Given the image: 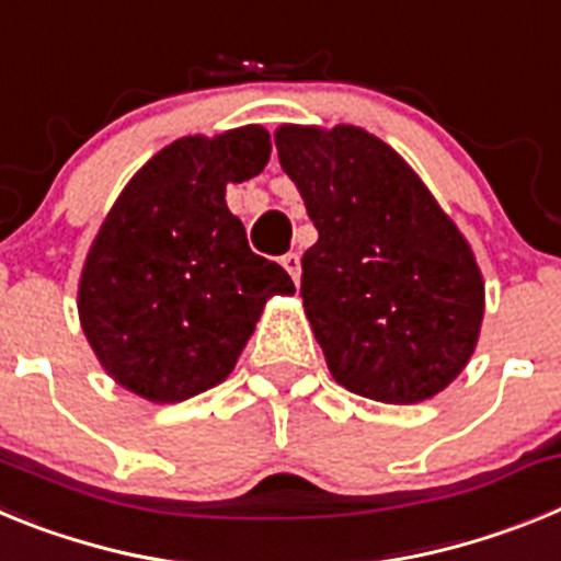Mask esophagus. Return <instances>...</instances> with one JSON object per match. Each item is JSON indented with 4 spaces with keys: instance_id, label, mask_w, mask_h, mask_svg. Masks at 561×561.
<instances>
[{
    "instance_id": "obj_1",
    "label": "esophagus",
    "mask_w": 561,
    "mask_h": 561,
    "mask_svg": "<svg viewBox=\"0 0 561 561\" xmlns=\"http://www.w3.org/2000/svg\"><path fill=\"white\" fill-rule=\"evenodd\" d=\"M280 264H284V270L289 272L291 280L300 284V255H297V252H286V255L280 257Z\"/></svg>"
}]
</instances>
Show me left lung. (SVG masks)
<instances>
[{
  "mask_svg": "<svg viewBox=\"0 0 561 561\" xmlns=\"http://www.w3.org/2000/svg\"><path fill=\"white\" fill-rule=\"evenodd\" d=\"M275 146L320 236L300 295L336 385L385 404L438 396L483 325V275L463 232L365 128L286 123Z\"/></svg>",
  "mask_w": 561,
  "mask_h": 561,
  "instance_id": "obj_1",
  "label": "left lung"
}]
</instances>
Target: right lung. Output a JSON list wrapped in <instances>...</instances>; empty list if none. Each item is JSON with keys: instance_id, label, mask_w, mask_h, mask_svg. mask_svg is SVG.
<instances>
[{"instance_id": "right-lung-1", "label": "right lung", "mask_w": 561, "mask_h": 561, "mask_svg": "<svg viewBox=\"0 0 561 561\" xmlns=\"http://www.w3.org/2000/svg\"><path fill=\"white\" fill-rule=\"evenodd\" d=\"M264 126L193 134L153 153L106 213L78 280L87 342L121 388L173 404L236 368L284 266L255 255L225 202L227 185L264 171Z\"/></svg>"}]
</instances>
